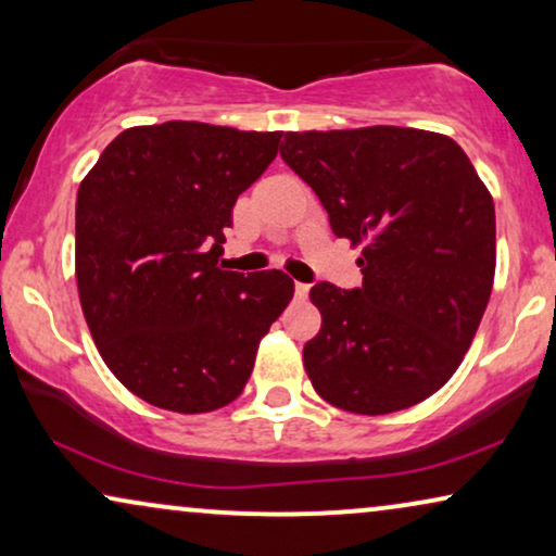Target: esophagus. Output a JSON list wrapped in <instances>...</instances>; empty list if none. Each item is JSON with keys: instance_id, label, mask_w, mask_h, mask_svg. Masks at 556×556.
<instances>
[{"instance_id": "obj_1", "label": "esophagus", "mask_w": 556, "mask_h": 556, "mask_svg": "<svg viewBox=\"0 0 556 556\" xmlns=\"http://www.w3.org/2000/svg\"><path fill=\"white\" fill-rule=\"evenodd\" d=\"M308 283H295V295H299V299H306L308 295Z\"/></svg>"}]
</instances>
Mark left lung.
<instances>
[{
  "instance_id": "1",
  "label": "left lung",
  "mask_w": 556,
  "mask_h": 556,
  "mask_svg": "<svg viewBox=\"0 0 556 556\" xmlns=\"http://www.w3.org/2000/svg\"><path fill=\"white\" fill-rule=\"evenodd\" d=\"M280 156L331 230L362 245V288H311L321 331L303 367L329 405L387 415L435 394L489 306L496 210L451 136L402 126L288 131Z\"/></svg>"
}]
</instances>
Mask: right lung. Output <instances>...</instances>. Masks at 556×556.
Segmentation results:
<instances>
[{"label": "right lung", "instance_id": "obj_1", "mask_svg": "<svg viewBox=\"0 0 556 556\" xmlns=\"http://www.w3.org/2000/svg\"><path fill=\"white\" fill-rule=\"evenodd\" d=\"M283 131L200 121L134 126L103 149L75 202V278L103 362L149 405H230L257 344L293 299L283 270L217 265L238 197Z\"/></svg>", "mask_w": 556, "mask_h": 556}]
</instances>
